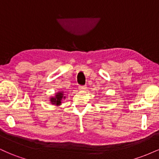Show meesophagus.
<instances>
[{
  "instance_id": "1",
  "label": "esophagus",
  "mask_w": 159,
  "mask_h": 159,
  "mask_svg": "<svg viewBox=\"0 0 159 159\" xmlns=\"http://www.w3.org/2000/svg\"><path fill=\"white\" fill-rule=\"evenodd\" d=\"M78 89H79L80 90H86V89H87V87H86V86H79V87H78Z\"/></svg>"
}]
</instances>
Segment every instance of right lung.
Returning <instances> with one entry per match:
<instances>
[{
    "label": "right lung",
    "mask_w": 159,
    "mask_h": 159,
    "mask_svg": "<svg viewBox=\"0 0 159 159\" xmlns=\"http://www.w3.org/2000/svg\"><path fill=\"white\" fill-rule=\"evenodd\" d=\"M63 92H59L57 93V95L55 96V97H52L51 98V102L52 104H54V105H60L61 104V100L63 98H65V96H63Z\"/></svg>",
    "instance_id": "1"
}]
</instances>
